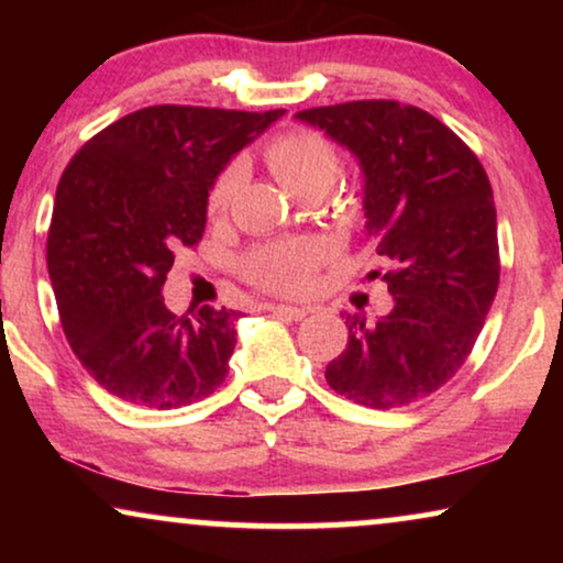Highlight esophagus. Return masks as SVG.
Here are the masks:
<instances>
[{
  "instance_id": "34e87169",
  "label": "esophagus",
  "mask_w": 563,
  "mask_h": 563,
  "mask_svg": "<svg viewBox=\"0 0 563 563\" xmlns=\"http://www.w3.org/2000/svg\"><path fill=\"white\" fill-rule=\"evenodd\" d=\"M268 310L279 314V318H289V320H302L307 314L305 307H291V305H268Z\"/></svg>"
}]
</instances>
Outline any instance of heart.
<instances>
[{"mask_svg": "<svg viewBox=\"0 0 563 563\" xmlns=\"http://www.w3.org/2000/svg\"><path fill=\"white\" fill-rule=\"evenodd\" d=\"M264 158L282 187L299 199L322 197L341 174V153L314 130H289L266 145ZM241 161H230L210 189V214H222L243 184ZM330 258L328 241L314 235L261 243L241 258V276L253 287L276 295H299L310 289L318 268Z\"/></svg>", "mask_w": 563, "mask_h": 563, "instance_id": "heart-1", "label": "heart"}]
</instances>
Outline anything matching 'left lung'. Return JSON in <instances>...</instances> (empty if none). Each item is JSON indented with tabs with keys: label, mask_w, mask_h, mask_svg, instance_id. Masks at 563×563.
<instances>
[{
	"label": "left lung",
	"mask_w": 563,
	"mask_h": 563,
	"mask_svg": "<svg viewBox=\"0 0 563 563\" xmlns=\"http://www.w3.org/2000/svg\"><path fill=\"white\" fill-rule=\"evenodd\" d=\"M299 120L361 161L366 228L387 261L391 310L345 314L330 389L372 410L433 395L464 366L499 287L497 210L476 153L420 107L395 99L312 107Z\"/></svg>",
	"instance_id": "1"
}]
</instances>
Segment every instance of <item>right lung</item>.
Segmentation results:
<instances>
[{
	"instance_id": "add662e5",
	"label": "right lung",
	"mask_w": 563,
	"mask_h": 563,
	"mask_svg": "<svg viewBox=\"0 0 563 563\" xmlns=\"http://www.w3.org/2000/svg\"><path fill=\"white\" fill-rule=\"evenodd\" d=\"M284 110L156 104L76 151L56 189L48 274L66 341L122 402L174 410L225 382L235 310H166L176 249H195L230 158Z\"/></svg>"
}]
</instances>
